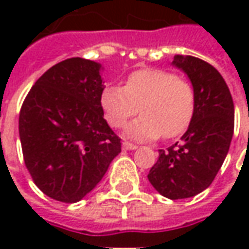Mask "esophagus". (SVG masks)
<instances>
[{
  "label": "esophagus",
  "instance_id": "34e87169",
  "mask_svg": "<svg viewBox=\"0 0 249 249\" xmlns=\"http://www.w3.org/2000/svg\"><path fill=\"white\" fill-rule=\"evenodd\" d=\"M122 147H123V149H129V151H133V149L137 148V145H134V144H131V142H127V141H124V142L122 144Z\"/></svg>",
  "mask_w": 249,
  "mask_h": 249
}]
</instances>
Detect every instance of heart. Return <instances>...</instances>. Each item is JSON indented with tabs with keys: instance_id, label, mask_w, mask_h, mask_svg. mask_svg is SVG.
I'll list each match as a JSON object with an SVG mask.
<instances>
[{
	"instance_id": "obj_1",
	"label": "heart",
	"mask_w": 249,
	"mask_h": 249,
	"mask_svg": "<svg viewBox=\"0 0 249 249\" xmlns=\"http://www.w3.org/2000/svg\"><path fill=\"white\" fill-rule=\"evenodd\" d=\"M101 107L112 127H123L141 112V118L126 129L133 140H155L163 134H183L196 112V92L188 82L163 69H140L130 73L123 87L109 86L101 92Z\"/></svg>"
}]
</instances>
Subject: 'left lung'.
Masks as SVG:
<instances>
[{
    "instance_id": "8db88e82",
    "label": "left lung",
    "mask_w": 249,
    "mask_h": 249,
    "mask_svg": "<svg viewBox=\"0 0 249 249\" xmlns=\"http://www.w3.org/2000/svg\"><path fill=\"white\" fill-rule=\"evenodd\" d=\"M196 92V112L181 141L159 149L149 183L166 198H190L212 184L225 162L234 131V104L222 74L196 56L176 55Z\"/></svg>"
}]
</instances>
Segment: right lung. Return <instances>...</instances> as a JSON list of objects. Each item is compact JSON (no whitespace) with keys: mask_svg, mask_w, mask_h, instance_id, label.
<instances>
[{"mask_svg":"<svg viewBox=\"0 0 249 249\" xmlns=\"http://www.w3.org/2000/svg\"><path fill=\"white\" fill-rule=\"evenodd\" d=\"M101 65L69 58L34 83L19 115L24 165L55 201H80L119 154L120 139L104 119Z\"/></svg>","mask_w":249,"mask_h":249,"instance_id":"1","label":"right lung"}]
</instances>
